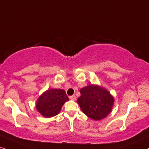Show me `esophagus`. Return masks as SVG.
Segmentation results:
<instances>
[{
  "mask_svg": "<svg viewBox=\"0 0 149 149\" xmlns=\"http://www.w3.org/2000/svg\"><path fill=\"white\" fill-rule=\"evenodd\" d=\"M69 98H70L71 100H75L76 99V95H71V96H69Z\"/></svg>",
  "mask_w": 149,
  "mask_h": 149,
  "instance_id": "1",
  "label": "esophagus"
}]
</instances>
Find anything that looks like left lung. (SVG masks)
<instances>
[{
	"label": "left lung",
	"mask_w": 149,
	"mask_h": 149,
	"mask_svg": "<svg viewBox=\"0 0 149 149\" xmlns=\"http://www.w3.org/2000/svg\"><path fill=\"white\" fill-rule=\"evenodd\" d=\"M78 102L82 112L91 119L100 120L109 114L114 99L108 91L97 85H88L80 89Z\"/></svg>",
	"instance_id": "left-lung-1"
}]
</instances>
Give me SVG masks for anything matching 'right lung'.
I'll return each mask as SVG.
<instances>
[{"mask_svg": "<svg viewBox=\"0 0 149 149\" xmlns=\"http://www.w3.org/2000/svg\"><path fill=\"white\" fill-rule=\"evenodd\" d=\"M68 100L69 97L64 90L50 88L38 100L36 109L45 118H52L59 113L62 107Z\"/></svg>", "mask_w": 149, "mask_h": 149, "instance_id": "add662e5", "label": "right lung"}]
</instances>
